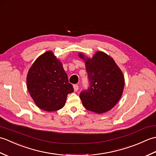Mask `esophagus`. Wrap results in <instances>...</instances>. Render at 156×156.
<instances>
[{"mask_svg":"<svg viewBox=\"0 0 156 156\" xmlns=\"http://www.w3.org/2000/svg\"><path fill=\"white\" fill-rule=\"evenodd\" d=\"M73 87H74V90L75 92L78 91V86L77 84H74V86H73Z\"/></svg>","mask_w":156,"mask_h":156,"instance_id":"34e87169","label":"esophagus"}]
</instances>
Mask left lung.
Here are the masks:
<instances>
[{
  "label": "left lung",
  "mask_w": 156,
  "mask_h": 156,
  "mask_svg": "<svg viewBox=\"0 0 156 156\" xmlns=\"http://www.w3.org/2000/svg\"><path fill=\"white\" fill-rule=\"evenodd\" d=\"M79 56L84 59L82 54ZM85 65L90 86L80 92L82 104L97 113L107 112L121 97L125 85L122 73L113 59L102 51H97L92 59H86Z\"/></svg>",
  "instance_id": "left-lung-1"
}]
</instances>
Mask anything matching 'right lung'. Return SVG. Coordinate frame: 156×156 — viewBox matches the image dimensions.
<instances>
[{
  "mask_svg": "<svg viewBox=\"0 0 156 156\" xmlns=\"http://www.w3.org/2000/svg\"><path fill=\"white\" fill-rule=\"evenodd\" d=\"M27 84L36 105L46 111L62 108L68 94L74 92L62 64L52 51L44 53L33 64L27 74Z\"/></svg>",
  "mask_w": 156,
  "mask_h": 156,
  "instance_id": "1",
  "label": "right lung"
}]
</instances>
